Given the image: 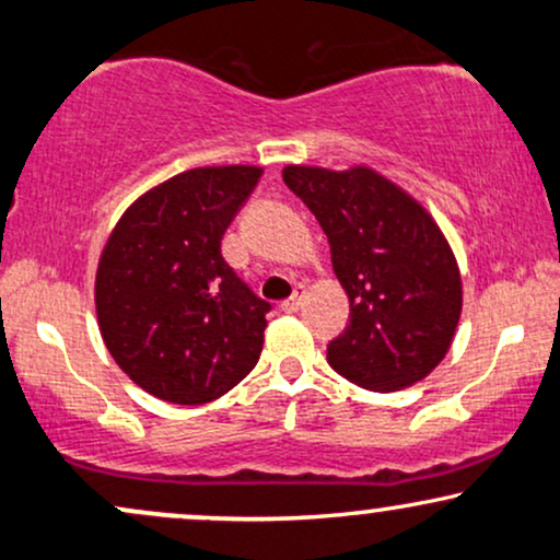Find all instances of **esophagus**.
<instances>
[{
  "mask_svg": "<svg viewBox=\"0 0 560 560\" xmlns=\"http://www.w3.org/2000/svg\"><path fill=\"white\" fill-rule=\"evenodd\" d=\"M302 300H305V292H302V289H298V292H294L292 298L281 302V311H284V313H298L300 307H302Z\"/></svg>",
  "mask_w": 560,
  "mask_h": 560,
  "instance_id": "esophagus-1",
  "label": "esophagus"
}]
</instances>
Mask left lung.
Listing matches in <instances>:
<instances>
[{"mask_svg":"<svg viewBox=\"0 0 560 560\" xmlns=\"http://www.w3.org/2000/svg\"><path fill=\"white\" fill-rule=\"evenodd\" d=\"M281 176L329 236L350 300V326L326 355L331 369L374 392L427 378L447 355L464 307L458 260L429 210L369 165H287Z\"/></svg>","mask_w":560,"mask_h":560,"instance_id":"1","label":"left lung"}]
</instances>
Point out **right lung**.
Listing matches in <instances>:
<instances>
[{
	"label": "right lung",
	"instance_id": "obj_1",
	"mask_svg": "<svg viewBox=\"0 0 560 560\" xmlns=\"http://www.w3.org/2000/svg\"><path fill=\"white\" fill-rule=\"evenodd\" d=\"M260 173H178L133 199L107 236L96 324L120 371L160 400L213 402L258 363L271 305L223 260L221 240Z\"/></svg>",
	"mask_w": 560,
	"mask_h": 560
}]
</instances>
